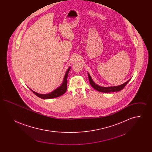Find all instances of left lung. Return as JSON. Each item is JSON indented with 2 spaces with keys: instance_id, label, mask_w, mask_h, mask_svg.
<instances>
[{
  "instance_id": "obj_1",
  "label": "left lung",
  "mask_w": 152,
  "mask_h": 152,
  "mask_svg": "<svg viewBox=\"0 0 152 152\" xmlns=\"http://www.w3.org/2000/svg\"><path fill=\"white\" fill-rule=\"evenodd\" d=\"M88 79L89 83L91 85V86L94 88V89H96L97 91L101 92H104V93H109V92H118L120 91L121 90H122L124 87H125V86L128 83V82L130 81V79L128 80L127 81H126L125 83H124L123 84L118 86H115V87H101L98 86L97 84H96L94 80L92 79V77H91L89 73L88 72Z\"/></svg>"
}]
</instances>
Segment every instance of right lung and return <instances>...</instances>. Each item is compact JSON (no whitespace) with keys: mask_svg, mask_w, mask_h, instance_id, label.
<instances>
[{"mask_svg":"<svg viewBox=\"0 0 152 152\" xmlns=\"http://www.w3.org/2000/svg\"><path fill=\"white\" fill-rule=\"evenodd\" d=\"M71 68V67H69L68 68V69L66 70L64 77V79L63 80V82L61 83V85L49 94H39V93H37L36 92L32 91L31 88H29V87L28 88L32 92H33V93L34 94L36 95L37 97H39L42 99H53V98L59 97V96H61L62 94H64L67 89V77H68V74L69 73Z\"/></svg>","mask_w":152,"mask_h":152,"instance_id":"obj_1","label":"right lung"}]
</instances>
